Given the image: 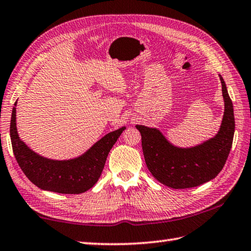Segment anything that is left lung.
Instances as JSON below:
<instances>
[{"mask_svg":"<svg viewBox=\"0 0 251 251\" xmlns=\"http://www.w3.org/2000/svg\"><path fill=\"white\" fill-rule=\"evenodd\" d=\"M225 110L222 125L214 138L193 148L171 145L155 128L137 125L146 164L151 174L168 187L191 188L213 179L222 171L233 144L235 119L233 103L221 75Z\"/></svg>","mask_w":251,"mask_h":251,"instance_id":"1","label":"left lung"}]
</instances>
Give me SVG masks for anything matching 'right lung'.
<instances>
[{
    "mask_svg": "<svg viewBox=\"0 0 251 251\" xmlns=\"http://www.w3.org/2000/svg\"><path fill=\"white\" fill-rule=\"evenodd\" d=\"M16 105V102H15ZM125 127L112 131L96 142L85 154L77 159L55 161L34 153L19 139L16 129V109L13 107L11 127L15 158L28 179L37 187L58 194H81L95 185L104 168L113 145Z\"/></svg>",
    "mask_w": 251,
    "mask_h": 251,
    "instance_id": "right-lung-1",
    "label": "right lung"
}]
</instances>
